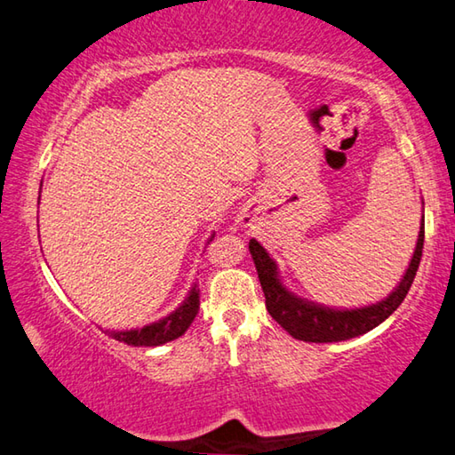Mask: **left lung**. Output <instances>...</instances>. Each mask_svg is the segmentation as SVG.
<instances>
[{
	"instance_id": "8db88e82",
	"label": "left lung",
	"mask_w": 455,
	"mask_h": 455,
	"mask_svg": "<svg viewBox=\"0 0 455 455\" xmlns=\"http://www.w3.org/2000/svg\"><path fill=\"white\" fill-rule=\"evenodd\" d=\"M421 250H424V220L419 226V235L413 251L408 272L403 274L397 288L386 299L378 304L357 307V309H331L323 307L314 301H306L291 291L277 277L275 261L261 248L259 242L250 240V253L258 269V277L266 296V307L269 315L290 333L291 338L301 341H314V344H330V341H344L368 333L384 320L392 315L408 291L416 277Z\"/></svg>"
}]
</instances>
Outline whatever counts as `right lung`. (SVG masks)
Listing matches in <instances>:
<instances>
[{
  "label": "right lung",
  "mask_w": 455,
  "mask_h": 455,
  "mask_svg": "<svg viewBox=\"0 0 455 455\" xmlns=\"http://www.w3.org/2000/svg\"><path fill=\"white\" fill-rule=\"evenodd\" d=\"M197 312H199V290L194 285L189 291V296L183 299V304L170 315L162 317V320H157L149 325H143V328L125 330V331L106 330V333L109 338L124 341V344H127V346L156 347V346L167 344V341L178 339L180 336H183V333H186L191 325V322H194Z\"/></svg>",
  "instance_id": "add662e5"
}]
</instances>
